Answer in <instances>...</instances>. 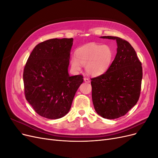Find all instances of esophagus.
Returning a JSON list of instances; mask_svg holds the SVG:
<instances>
[{"label":"esophagus","mask_w":158,"mask_h":158,"mask_svg":"<svg viewBox=\"0 0 158 158\" xmlns=\"http://www.w3.org/2000/svg\"><path fill=\"white\" fill-rule=\"evenodd\" d=\"M84 80L85 82H87V83H89V82H90L89 79V78H84Z\"/></svg>","instance_id":"1"}]
</instances>
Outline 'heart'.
<instances>
[{
  "instance_id": "heart-1",
  "label": "heart",
  "mask_w": 158,
  "mask_h": 158,
  "mask_svg": "<svg viewBox=\"0 0 158 158\" xmlns=\"http://www.w3.org/2000/svg\"><path fill=\"white\" fill-rule=\"evenodd\" d=\"M113 56L114 51L109 45L90 43L77 49L76 56H71L70 64L75 72L81 70L82 64L89 75L99 76L108 69Z\"/></svg>"
}]
</instances>
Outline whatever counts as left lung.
<instances>
[{
	"mask_svg": "<svg viewBox=\"0 0 158 158\" xmlns=\"http://www.w3.org/2000/svg\"><path fill=\"white\" fill-rule=\"evenodd\" d=\"M101 38L116 40L117 54L106 73L91 79L92 101L98 114L114 119L125 115L138 101L142 67L135 50L127 41L113 36Z\"/></svg>",
	"mask_w": 158,
	"mask_h": 158,
	"instance_id": "1",
	"label": "left lung"
}]
</instances>
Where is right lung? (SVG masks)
I'll return each mask as SVG.
<instances>
[{"mask_svg":"<svg viewBox=\"0 0 158 158\" xmlns=\"http://www.w3.org/2000/svg\"><path fill=\"white\" fill-rule=\"evenodd\" d=\"M73 38L51 39L37 45L23 70L25 97L40 116L56 119L70 109L82 75L69 74Z\"/></svg>","mask_w":158,"mask_h":158,"instance_id":"add662e5","label":"right lung"}]
</instances>
